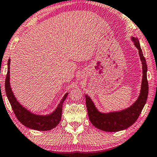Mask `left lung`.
<instances>
[{
  "mask_svg": "<svg viewBox=\"0 0 157 157\" xmlns=\"http://www.w3.org/2000/svg\"><path fill=\"white\" fill-rule=\"evenodd\" d=\"M134 45L139 50L140 61L143 64V79L140 95L137 100L127 109L117 112L102 113L95 108L91 98L86 95V105L89 121L98 129L105 132H113L125 129L137 121L147 101L148 95V82L147 79V67L146 61L140 48L139 39L132 37Z\"/></svg>",
  "mask_w": 157,
  "mask_h": 157,
  "instance_id": "8db88e82",
  "label": "left lung"
}]
</instances>
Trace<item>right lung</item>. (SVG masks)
Listing matches in <instances>:
<instances>
[{
    "label": "right lung",
    "mask_w": 157,
    "mask_h": 157,
    "mask_svg": "<svg viewBox=\"0 0 157 157\" xmlns=\"http://www.w3.org/2000/svg\"><path fill=\"white\" fill-rule=\"evenodd\" d=\"M10 59L8 60V68L5 78V88L6 95L10 101V105L16 117L23 125L29 128L39 130V131H47L56 127L59 123L62 113V106L68 94H66L61 101L54 112L48 116H38L30 113L24 107H23L16 99L14 94L10 88Z\"/></svg>",
    "instance_id": "obj_1"
}]
</instances>
